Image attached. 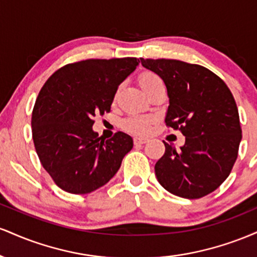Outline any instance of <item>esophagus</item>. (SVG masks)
<instances>
[{
	"mask_svg": "<svg viewBox=\"0 0 257 257\" xmlns=\"http://www.w3.org/2000/svg\"><path fill=\"white\" fill-rule=\"evenodd\" d=\"M147 139L146 138H140V137H135L134 138V144L135 145H143V144L147 143Z\"/></svg>",
	"mask_w": 257,
	"mask_h": 257,
	"instance_id": "1",
	"label": "esophagus"
}]
</instances>
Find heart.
Here are the masks:
<instances>
[{"label":"heart","instance_id":"obj_1","mask_svg":"<svg viewBox=\"0 0 257 257\" xmlns=\"http://www.w3.org/2000/svg\"><path fill=\"white\" fill-rule=\"evenodd\" d=\"M157 81H161V78L153 72H143L139 76V84L141 85V88H143L144 90ZM152 122L153 118L150 116H144V114H131V116L126 117V118L123 120L122 125L126 132L134 133V134L138 135H145L151 131Z\"/></svg>","mask_w":257,"mask_h":257}]
</instances>
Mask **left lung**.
I'll return each mask as SVG.
<instances>
[{
  "instance_id": "left-lung-1",
  "label": "left lung",
  "mask_w": 257,
  "mask_h": 257,
  "mask_svg": "<svg viewBox=\"0 0 257 257\" xmlns=\"http://www.w3.org/2000/svg\"><path fill=\"white\" fill-rule=\"evenodd\" d=\"M144 67L163 79L169 96L166 124L186 137L155 166L168 192L197 199L214 192L228 178L238 157L241 128L237 104L219 76L197 64L173 59H143Z\"/></svg>"
}]
</instances>
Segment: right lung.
<instances>
[{
  "mask_svg": "<svg viewBox=\"0 0 257 257\" xmlns=\"http://www.w3.org/2000/svg\"><path fill=\"white\" fill-rule=\"evenodd\" d=\"M138 64L137 58L87 59L57 70L41 88L32 110V139L41 164L61 190H98L133 149L125 133L105 140L91 126L95 114L110 112L118 85Z\"/></svg>",
  "mask_w": 257,
  "mask_h": 257,
  "instance_id": "right-lung-1",
  "label": "right lung"
}]
</instances>
